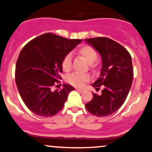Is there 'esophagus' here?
<instances>
[{
  "mask_svg": "<svg viewBox=\"0 0 152 152\" xmlns=\"http://www.w3.org/2000/svg\"><path fill=\"white\" fill-rule=\"evenodd\" d=\"M78 91H80V92H83V91H84V90L83 89H82V88H77V89H76Z\"/></svg>",
  "mask_w": 152,
  "mask_h": 152,
  "instance_id": "obj_1",
  "label": "esophagus"
}]
</instances>
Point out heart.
Listing matches in <instances>:
<instances>
[{
	"label": "heart",
	"mask_w": 152,
	"mask_h": 152,
	"mask_svg": "<svg viewBox=\"0 0 152 152\" xmlns=\"http://www.w3.org/2000/svg\"><path fill=\"white\" fill-rule=\"evenodd\" d=\"M77 54L80 57L84 58L88 63L91 70H94L96 66L95 61L98 58L96 50L90 46H84L77 50ZM62 69L65 72H69L72 68L71 57L70 55H66L61 63ZM90 77L88 74L74 73L66 78V81L69 84L76 87H83L86 82L89 81Z\"/></svg>",
	"instance_id": "b5f03b06"
}]
</instances>
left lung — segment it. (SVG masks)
<instances>
[{
  "label": "left lung",
  "mask_w": 152,
  "mask_h": 152,
  "mask_svg": "<svg viewBox=\"0 0 152 152\" xmlns=\"http://www.w3.org/2000/svg\"><path fill=\"white\" fill-rule=\"evenodd\" d=\"M100 53L102 68L98 79L92 84L96 90L102 86L100 96L93 93V98L85 104L87 111L96 116L114 114L123 105L133 80V66L130 53L121 44L106 37L86 39Z\"/></svg>",
  "instance_id": "left-lung-1"
}]
</instances>
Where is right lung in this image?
Listing matches in <instances>:
<instances>
[{"label": "right lung", "instance_id": "obj_1", "mask_svg": "<svg viewBox=\"0 0 152 152\" xmlns=\"http://www.w3.org/2000/svg\"><path fill=\"white\" fill-rule=\"evenodd\" d=\"M81 41L48 33L23 48L15 65V83L23 102L35 114L48 117L63 109L74 88L64 84L53 91L52 87L61 79L63 59Z\"/></svg>", "mask_w": 152, "mask_h": 152}]
</instances>
